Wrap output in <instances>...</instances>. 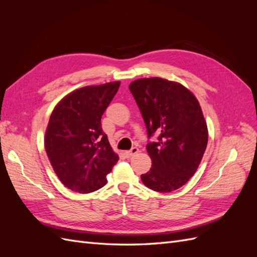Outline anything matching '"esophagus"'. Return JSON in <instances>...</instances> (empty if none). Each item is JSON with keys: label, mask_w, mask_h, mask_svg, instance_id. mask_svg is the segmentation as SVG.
<instances>
[{"label": "esophagus", "mask_w": 257, "mask_h": 257, "mask_svg": "<svg viewBox=\"0 0 257 257\" xmlns=\"http://www.w3.org/2000/svg\"><path fill=\"white\" fill-rule=\"evenodd\" d=\"M138 151H139V150H138V148L133 147L130 151H126V152H125V157H126L127 159H130V158H132V157H134L135 154H137V153H138Z\"/></svg>", "instance_id": "obj_1"}]
</instances>
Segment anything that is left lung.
<instances>
[{"label":"left lung","instance_id":"1","mask_svg":"<svg viewBox=\"0 0 257 257\" xmlns=\"http://www.w3.org/2000/svg\"><path fill=\"white\" fill-rule=\"evenodd\" d=\"M147 127L152 167L142 175L148 188L167 193L195 174L208 144V128L198 100L182 84L166 79H137L130 85Z\"/></svg>","mask_w":257,"mask_h":257}]
</instances>
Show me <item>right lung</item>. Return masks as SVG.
Wrapping results in <instances>:
<instances>
[{
  "label": "right lung",
  "mask_w": 257,
  "mask_h": 257,
  "mask_svg": "<svg viewBox=\"0 0 257 257\" xmlns=\"http://www.w3.org/2000/svg\"><path fill=\"white\" fill-rule=\"evenodd\" d=\"M120 81L83 87L54 108L45 135V149L54 173L77 193L94 192L119 160L103 132L100 119Z\"/></svg>",
  "instance_id": "add662e5"
}]
</instances>
